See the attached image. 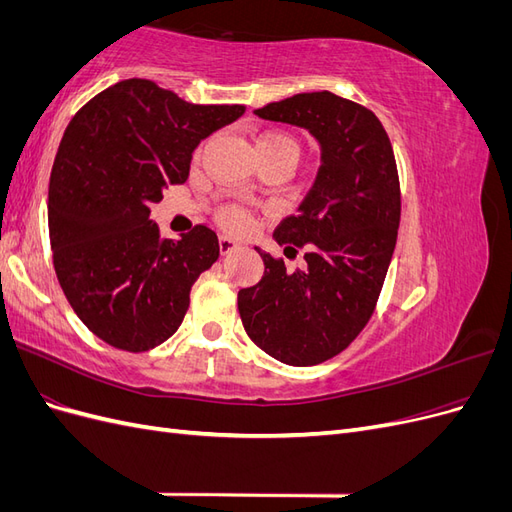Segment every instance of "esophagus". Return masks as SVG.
<instances>
[{
    "label": "esophagus",
    "mask_w": 512,
    "mask_h": 512,
    "mask_svg": "<svg viewBox=\"0 0 512 512\" xmlns=\"http://www.w3.org/2000/svg\"><path fill=\"white\" fill-rule=\"evenodd\" d=\"M237 247H239V241L230 239V237H220V252H222V254H230V252H235Z\"/></svg>",
    "instance_id": "obj_1"
}]
</instances>
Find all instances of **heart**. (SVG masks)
I'll use <instances>...</instances> for the list:
<instances>
[{
  "instance_id": "obj_1",
  "label": "heart",
  "mask_w": 512,
  "mask_h": 512,
  "mask_svg": "<svg viewBox=\"0 0 512 512\" xmlns=\"http://www.w3.org/2000/svg\"><path fill=\"white\" fill-rule=\"evenodd\" d=\"M277 145H290L297 149L294 141L286 134H277V132H267L258 138V149L260 147H277ZM218 222L228 228V230H235V232H243L250 228L252 224V213L250 209H245L243 205H224L218 211Z\"/></svg>"
}]
</instances>
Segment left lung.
<instances>
[{
    "mask_svg": "<svg viewBox=\"0 0 512 512\" xmlns=\"http://www.w3.org/2000/svg\"><path fill=\"white\" fill-rule=\"evenodd\" d=\"M305 128L320 143L312 190L275 228L286 250H305V267L256 247L265 275L239 290L252 342L286 365H318L346 350L369 322L389 271L401 218L393 145L369 108L331 91H312L254 111Z\"/></svg>",
    "mask_w": 512,
    "mask_h": 512,
    "instance_id": "left-lung-1",
    "label": "left lung"
}]
</instances>
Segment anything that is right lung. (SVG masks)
Masks as SVG:
<instances>
[{
  "label": "right lung",
  "instance_id": "right-lung-1",
  "mask_svg": "<svg viewBox=\"0 0 512 512\" xmlns=\"http://www.w3.org/2000/svg\"><path fill=\"white\" fill-rule=\"evenodd\" d=\"M243 113L241 104H192L128 79L72 117L49 183L53 265L76 316L106 344L145 352L179 329L220 243L203 224L162 239L151 203L185 183L203 138Z\"/></svg>",
  "mask_w": 512,
  "mask_h": 512
}]
</instances>
